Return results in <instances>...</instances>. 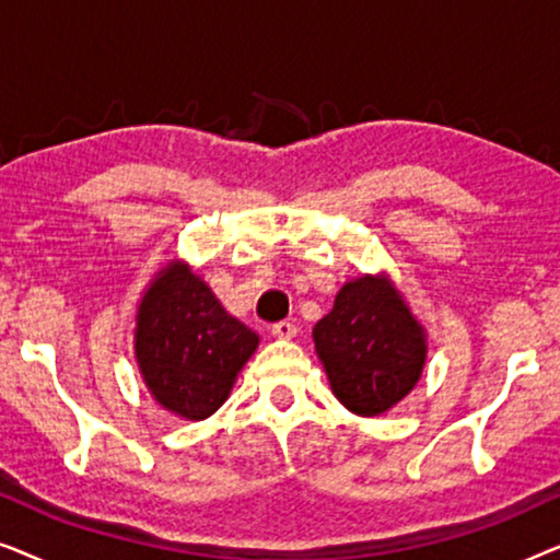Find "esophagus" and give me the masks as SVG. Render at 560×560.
I'll list each match as a JSON object with an SVG mask.
<instances>
[{
  "label": "esophagus",
  "instance_id": "obj_1",
  "mask_svg": "<svg viewBox=\"0 0 560 560\" xmlns=\"http://www.w3.org/2000/svg\"><path fill=\"white\" fill-rule=\"evenodd\" d=\"M298 334V326L293 320H280V324H272V336H278V339H293Z\"/></svg>",
  "mask_w": 560,
  "mask_h": 560
}]
</instances>
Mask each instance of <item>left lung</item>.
Returning a JSON list of instances; mask_svg holds the SVG:
<instances>
[{"mask_svg":"<svg viewBox=\"0 0 560 560\" xmlns=\"http://www.w3.org/2000/svg\"><path fill=\"white\" fill-rule=\"evenodd\" d=\"M316 354L334 395L357 416H380L416 387L425 364V331L385 275L347 282L313 326Z\"/></svg>","mask_w":560,"mask_h":560,"instance_id":"left-lung-1","label":"left lung"}]
</instances>
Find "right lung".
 Here are the masks:
<instances>
[{
  "mask_svg": "<svg viewBox=\"0 0 560 560\" xmlns=\"http://www.w3.org/2000/svg\"><path fill=\"white\" fill-rule=\"evenodd\" d=\"M259 336L221 308L186 262H167L137 308L135 357L150 395L186 420L217 412Z\"/></svg>",
  "mask_w": 560,
  "mask_h": 560,
  "instance_id": "add662e5",
  "label": "right lung"
}]
</instances>
